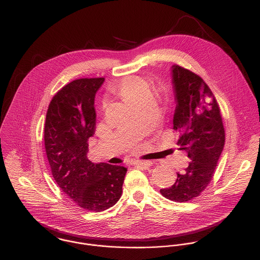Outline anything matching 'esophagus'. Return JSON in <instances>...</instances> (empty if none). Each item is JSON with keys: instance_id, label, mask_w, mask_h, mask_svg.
Segmentation results:
<instances>
[{"instance_id": "esophagus-1", "label": "esophagus", "mask_w": 260, "mask_h": 260, "mask_svg": "<svg viewBox=\"0 0 260 260\" xmlns=\"http://www.w3.org/2000/svg\"><path fill=\"white\" fill-rule=\"evenodd\" d=\"M132 164L134 166H137V167H142V168H148L151 165H152V162L151 161H141V160H135L132 162Z\"/></svg>"}]
</instances>
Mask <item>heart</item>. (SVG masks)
Wrapping results in <instances>:
<instances>
[{"instance_id": "1", "label": "heart", "mask_w": 260, "mask_h": 260, "mask_svg": "<svg viewBox=\"0 0 260 260\" xmlns=\"http://www.w3.org/2000/svg\"><path fill=\"white\" fill-rule=\"evenodd\" d=\"M118 91L130 105L142 99L152 97L148 82L140 77H128L123 79L118 87Z\"/></svg>"}]
</instances>
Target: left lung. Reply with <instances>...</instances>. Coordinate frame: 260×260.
Here are the masks:
<instances>
[{
    "label": "left lung",
    "instance_id": "left-lung-1",
    "mask_svg": "<svg viewBox=\"0 0 260 260\" xmlns=\"http://www.w3.org/2000/svg\"><path fill=\"white\" fill-rule=\"evenodd\" d=\"M171 76L176 101L173 130L179 133L177 146L185 151L190 163L177 173L175 183L160 193L169 200L187 202L212 180L225 132L218 103L203 79L178 65L171 67Z\"/></svg>",
    "mask_w": 260,
    "mask_h": 260
}]
</instances>
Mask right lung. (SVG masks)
Returning a JSON list of instances; mask_svg holds the SVG:
<instances>
[{"label": "right lung", "mask_w": 260, "mask_h": 260, "mask_svg": "<svg viewBox=\"0 0 260 260\" xmlns=\"http://www.w3.org/2000/svg\"><path fill=\"white\" fill-rule=\"evenodd\" d=\"M104 78L74 80L50 102L44 140L52 175L77 205L101 212L120 199L127 168L93 163L87 157L88 139L96 129L95 96Z\"/></svg>", "instance_id": "obj_1"}]
</instances>
